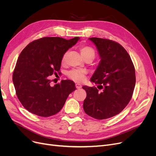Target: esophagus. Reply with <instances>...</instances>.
<instances>
[{
	"label": "esophagus",
	"instance_id": "1",
	"mask_svg": "<svg viewBox=\"0 0 156 156\" xmlns=\"http://www.w3.org/2000/svg\"><path fill=\"white\" fill-rule=\"evenodd\" d=\"M75 87H76V88H81L82 87H81V84H79V83H77V84H75Z\"/></svg>",
	"mask_w": 156,
	"mask_h": 156
}]
</instances>
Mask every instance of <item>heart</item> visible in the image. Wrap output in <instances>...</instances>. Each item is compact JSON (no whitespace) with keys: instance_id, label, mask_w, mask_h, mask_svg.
<instances>
[{"instance_id":"obj_1","label":"heart","mask_w":156,"mask_h":156,"mask_svg":"<svg viewBox=\"0 0 156 156\" xmlns=\"http://www.w3.org/2000/svg\"><path fill=\"white\" fill-rule=\"evenodd\" d=\"M80 52H81V55L83 56L84 59L90 58L92 60L95 58L96 53L95 51L91 47L88 45H83L81 46L79 49ZM66 53H65L62 58V63H64L66 60ZM86 71L83 69H72L69 71L68 73V77L75 81L81 82L84 81L85 78Z\"/></svg>"}]
</instances>
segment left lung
<instances>
[{"label": "left lung", "instance_id": "left-lung-1", "mask_svg": "<svg viewBox=\"0 0 156 156\" xmlns=\"http://www.w3.org/2000/svg\"><path fill=\"white\" fill-rule=\"evenodd\" d=\"M89 40L96 45L101 60L90 79L98 86L83 87L87 92L83 108L94 119H107L119 114L131 100L136 81L135 67L119 43L100 37Z\"/></svg>", "mask_w": 156, "mask_h": 156}]
</instances>
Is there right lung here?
<instances>
[{
  "label": "right lung",
  "instance_id": "1",
  "mask_svg": "<svg viewBox=\"0 0 156 156\" xmlns=\"http://www.w3.org/2000/svg\"><path fill=\"white\" fill-rule=\"evenodd\" d=\"M80 38L44 37L32 41L20 53L13 73L16 95L22 105L36 115L58 113L76 87L71 80L51 86L49 77L60 73L62 56Z\"/></svg>",
  "mask_w": 156,
  "mask_h": 156
}]
</instances>
